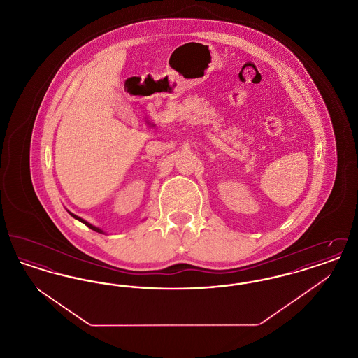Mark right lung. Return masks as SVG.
I'll use <instances>...</instances> for the list:
<instances>
[{"instance_id":"right-lung-1","label":"right lung","mask_w":358,"mask_h":358,"mask_svg":"<svg viewBox=\"0 0 358 358\" xmlns=\"http://www.w3.org/2000/svg\"><path fill=\"white\" fill-rule=\"evenodd\" d=\"M69 215H71V216H72V217H73V219H76V220H79V222H83V224H85V225H87V227H88V228H91V229H92V231H95V232H99V234H104V232H103V231H102V229H101V228H98V227H95V225H92V224H90V222H85V220H83V219H82V217H79V216H76V215H73V213H71V212H69Z\"/></svg>"}]
</instances>
